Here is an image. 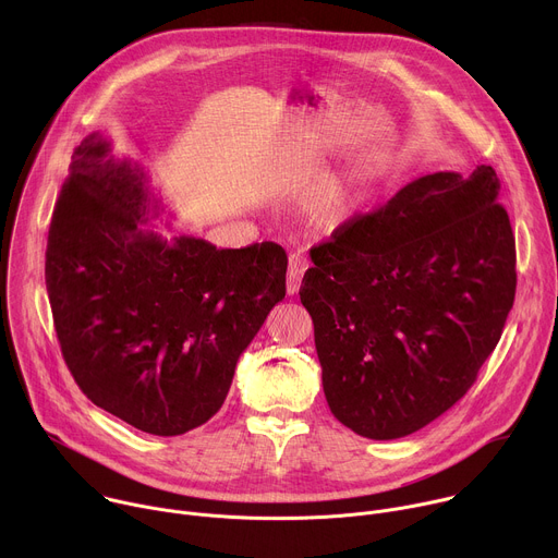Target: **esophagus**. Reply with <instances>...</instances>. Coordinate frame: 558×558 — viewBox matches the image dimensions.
<instances>
[{"instance_id": "34e87169", "label": "esophagus", "mask_w": 558, "mask_h": 558, "mask_svg": "<svg viewBox=\"0 0 558 558\" xmlns=\"http://www.w3.org/2000/svg\"><path fill=\"white\" fill-rule=\"evenodd\" d=\"M306 269H308V260L304 254L295 252L289 256V271H287V293L289 295H295L300 291L302 276L306 274Z\"/></svg>"}]
</instances>
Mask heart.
<instances>
[{
	"mask_svg": "<svg viewBox=\"0 0 558 558\" xmlns=\"http://www.w3.org/2000/svg\"><path fill=\"white\" fill-rule=\"evenodd\" d=\"M362 203V185L355 177H333L308 198V216L317 227H342Z\"/></svg>",
	"mask_w": 558,
	"mask_h": 558,
	"instance_id": "1",
	"label": "heart"
}]
</instances>
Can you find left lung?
<instances>
[{
	"instance_id": "obj_1",
	"label": "left lung",
	"mask_w": 558,
	"mask_h": 558,
	"mask_svg": "<svg viewBox=\"0 0 558 558\" xmlns=\"http://www.w3.org/2000/svg\"><path fill=\"white\" fill-rule=\"evenodd\" d=\"M490 166L435 172L311 250L300 300L331 413L368 439L407 437L472 386L517 289V252Z\"/></svg>"
}]
</instances>
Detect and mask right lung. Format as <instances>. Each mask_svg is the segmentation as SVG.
<instances>
[{
  "label": "right lung",
  "instance_id": "obj_1",
  "mask_svg": "<svg viewBox=\"0 0 558 558\" xmlns=\"http://www.w3.org/2000/svg\"><path fill=\"white\" fill-rule=\"evenodd\" d=\"M138 163L95 132L72 154L54 205L46 289L63 360L88 400L177 437L211 420L238 357L284 298L276 243L216 250L147 227L166 207Z\"/></svg>",
  "mask_w": 558,
  "mask_h": 558
}]
</instances>
